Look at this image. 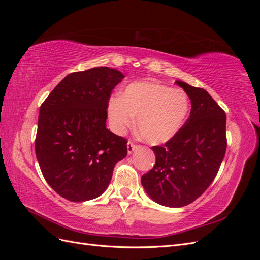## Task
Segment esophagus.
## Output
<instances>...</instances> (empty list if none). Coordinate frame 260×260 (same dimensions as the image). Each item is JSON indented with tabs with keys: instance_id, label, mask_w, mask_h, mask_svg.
Returning <instances> with one entry per match:
<instances>
[{
	"instance_id": "1",
	"label": "esophagus",
	"mask_w": 260,
	"mask_h": 260,
	"mask_svg": "<svg viewBox=\"0 0 260 260\" xmlns=\"http://www.w3.org/2000/svg\"><path fill=\"white\" fill-rule=\"evenodd\" d=\"M136 148H137V146L129 141L128 144H127V152H128V154H129V155H131L133 152H135V149H136Z\"/></svg>"
}]
</instances>
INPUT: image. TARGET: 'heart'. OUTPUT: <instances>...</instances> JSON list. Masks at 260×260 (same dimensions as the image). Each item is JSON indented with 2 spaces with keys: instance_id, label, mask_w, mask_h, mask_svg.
Here are the masks:
<instances>
[{
  "instance_id": "b5f03b06",
  "label": "heart",
  "mask_w": 260,
  "mask_h": 260,
  "mask_svg": "<svg viewBox=\"0 0 260 260\" xmlns=\"http://www.w3.org/2000/svg\"><path fill=\"white\" fill-rule=\"evenodd\" d=\"M190 109L187 94L181 89L152 82L130 83L120 99L109 101L108 115L114 129L122 133L130 128L135 117L140 137L151 145H161L182 129Z\"/></svg>"
}]
</instances>
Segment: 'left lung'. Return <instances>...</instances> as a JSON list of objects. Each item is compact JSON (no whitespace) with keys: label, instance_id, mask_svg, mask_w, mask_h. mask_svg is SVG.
Masks as SVG:
<instances>
[{"label":"left lung","instance_id":"obj_1","mask_svg":"<svg viewBox=\"0 0 260 260\" xmlns=\"http://www.w3.org/2000/svg\"><path fill=\"white\" fill-rule=\"evenodd\" d=\"M191 100V115L165 146H153L155 166L141 178L146 194L159 205L191 204L214 181L226 148L225 113L209 93L177 80Z\"/></svg>","mask_w":260,"mask_h":260}]
</instances>
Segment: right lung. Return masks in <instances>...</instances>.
<instances>
[{"mask_svg": "<svg viewBox=\"0 0 260 260\" xmlns=\"http://www.w3.org/2000/svg\"><path fill=\"white\" fill-rule=\"evenodd\" d=\"M123 78L109 67L69 74L41 105L36 155L45 181L61 198H99L115 165L127 156V141L106 128L109 96Z\"/></svg>", "mask_w": 260, "mask_h": 260, "instance_id": "add662e5", "label": "right lung"}]
</instances>
